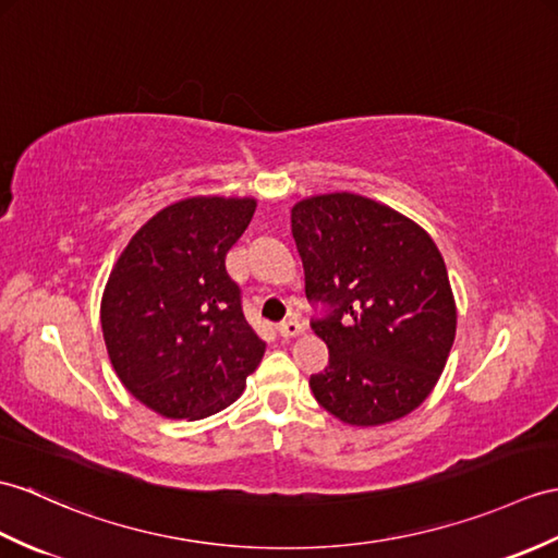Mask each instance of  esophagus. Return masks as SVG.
<instances>
[{"mask_svg":"<svg viewBox=\"0 0 558 558\" xmlns=\"http://www.w3.org/2000/svg\"><path fill=\"white\" fill-rule=\"evenodd\" d=\"M278 332H280V338H284V340H292V338H296V335H302V332H304V328H302V323H300V320L288 318V320H282V323H280V326H278Z\"/></svg>","mask_w":558,"mask_h":558,"instance_id":"esophagus-1","label":"esophagus"}]
</instances>
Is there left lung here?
<instances>
[{"label": "left lung", "mask_w": 558, "mask_h": 558, "mask_svg": "<svg viewBox=\"0 0 558 558\" xmlns=\"http://www.w3.org/2000/svg\"><path fill=\"white\" fill-rule=\"evenodd\" d=\"M306 296L328 304L311 323L330 361L311 392L349 425H383L418 409L445 371L457 304L445 258L427 232L352 192L292 206Z\"/></svg>", "instance_id": "1"}]
</instances>
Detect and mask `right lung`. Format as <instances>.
<instances>
[{
	"instance_id": "obj_1",
	"label": "right lung",
	"mask_w": 558,
	"mask_h": 558,
	"mask_svg": "<svg viewBox=\"0 0 558 558\" xmlns=\"http://www.w3.org/2000/svg\"><path fill=\"white\" fill-rule=\"evenodd\" d=\"M254 209L252 197L180 199L151 216L111 268L101 294L111 366L166 418L230 407L266 352L226 270Z\"/></svg>"
}]
</instances>
